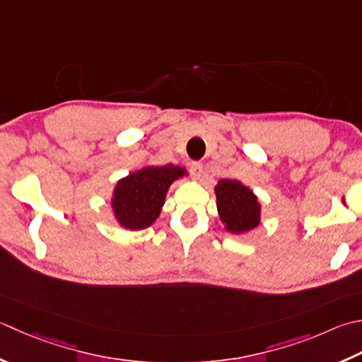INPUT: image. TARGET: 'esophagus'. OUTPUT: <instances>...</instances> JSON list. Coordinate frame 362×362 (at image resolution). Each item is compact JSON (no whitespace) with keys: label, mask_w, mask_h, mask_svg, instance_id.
Here are the masks:
<instances>
[{"label":"esophagus","mask_w":362,"mask_h":362,"mask_svg":"<svg viewBox=\"0 0 362 362\" xmlns=\"http://www.w3.org/2000/svg\"><path fill=\"white\" fill-rule=\"evenodd\" d=\"M202 163L199 161H191L189 163V173L191 175L194 177V179H199V177L202 175Z\"/></svg>","instance_id":"obj_1"}]
</instances>
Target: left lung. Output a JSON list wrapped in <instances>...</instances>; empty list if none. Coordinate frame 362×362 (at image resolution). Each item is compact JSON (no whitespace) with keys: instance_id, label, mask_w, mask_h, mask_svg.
Wrapping results in <instances>:
<instances>
[{"instance_id":"1","label":"left lung","mask_w":362,"mask_h":362,"mask_svg":"<svg viewBox=\"0 0 362 362\" xmlns=\"http://www.w3.org/2000/svg\"><path fill=\"white\" fill-rule=\"evenodd\" d=\"M218 211L226 229L243 233L256 228L260 219V205L250 188L237 180H219L215 187Z\"/></svg>"}]
</instances>
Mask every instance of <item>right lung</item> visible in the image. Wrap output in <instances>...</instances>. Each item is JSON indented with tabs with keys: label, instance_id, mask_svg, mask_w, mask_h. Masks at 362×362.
Listing matches in <instances>:
<instances>
[{
	"label": "right lung",
	"instance_id": "add662e5",
	"mask_svg": "<svg viewBox=\"0 0 362 362\" xmlns=\"http://www.w3.org/2000/svg\"><path fill=\"white\" fill-rule=\"evenodd\" d=\"M180 166H148L117 182L112 210L127 229H144L158 218L168 188L182 177Z\"/></svg>",
	"mask_w": 362,
	"mask_h": 362
}]
</instances>
